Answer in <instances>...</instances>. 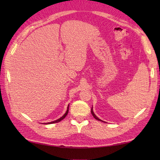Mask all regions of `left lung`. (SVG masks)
Returning <instances> with one entry per match:
<instances>
[{
    "mask_svg": "<svg viewBox=\"0 0 160 160\" xmlns=\"http://www.w3.org/2000/svg\"><path fill=\"white\" fill-rule=\"evenodd\" d=\"M91 113H92V116H94V118H95V119H97V120H98V121H102L101 119H99L98 117H97V116L94 114V112H93V109H92V108L91 109Z\"/></svg>",
    "mask_w": 160,
    "mask_h": 160,
    "instance_id": "left-lung-1",
    "label": "left lung"
}]
</instances>
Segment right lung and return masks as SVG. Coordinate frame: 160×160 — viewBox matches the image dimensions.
I'll return each mask as SVG.
<instances>
[{
  "label": "right lung",
  "instance_id": "add662e5",
  "mask_svg": "<svg viewBox=\"0 0 160 160\" xmlns=\"http://www.w3.org/2000/svg\"><path fill=\"white\" fill-rule=\"evenodd\" d=\"M69 105L68 106V109H67V111H66V112L65 113V114L62 116V117H61L60 118H58V119H57V120H56V121H51V122H48V123H44V124H51V123H58V122H59V121H61V120H63V119L66 117V116H67V114H68V109H69Z\"/></svg>",
  "mask_w": 160,
  "mask_h": 160
}]
</instances>
